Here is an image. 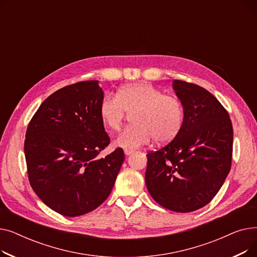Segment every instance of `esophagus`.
Wrapping results in <instances>:
<instances>
[{
    "mask_svg": "<svg viewBox=\"0 0 257 257\" xmlns=\"http://www.w3.org/2000/svg\"><path fill=\"white\" fill-rule=\"evenodd\" d=\"M124 152H125V154H126V155H130V154L133 152V150H130V149H125V150H124Z\"/></svg>",
    "mask_w": 257,
    "mask_h": 257,
    "instance_id": "obj_1",
    "label": "esophagus"
}]
</instances>
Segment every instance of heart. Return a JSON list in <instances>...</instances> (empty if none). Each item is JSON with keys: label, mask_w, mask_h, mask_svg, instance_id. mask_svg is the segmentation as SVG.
<instances>
[{"label": "heart", "mask_w": 257, "mask_h": 257, "mask_svg": "<svg viewBox=\"0 0 257 257\" xmlns=\"http://www.w3.org/2000/svg\"><path fill=\"white\" fill-rule=\"evenodd\" d=\"M127 113H133L134 125L121 131L114 145L130 150L153 139L157 144H168L178 137L184 124L181 101L148 82L127 84L115 96L105 94L99 104L102 124L110 131L120 129Z\"/></svg>", "instance_id": "heart-1"}]
</instances>
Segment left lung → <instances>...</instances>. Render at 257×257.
Instances as JSON below:
<instances>
[{
	"instance_id": "obj_1",
	"label": "left lung",
	"mask_w": 257,
	"mask_h": 257,
	"mask_svg": "<svg viewBox=\"0 0 257 257\" xmlns=\"http://www.w3.org/2000/svg\"><path fill=\"white\" fill-rule=\"evenodd\" d=\"M184 124L174 141L148 152L146 185L159 205L176 212L205 206L231 169L233 129L224 106L197 84L174 80Z\"/></svg>"
}]
</instances>
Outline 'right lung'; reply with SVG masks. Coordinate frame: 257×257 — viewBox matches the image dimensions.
<instances>
[{"label":"right lung","instance_id":"obj_1","mask_svg":"<svg viewBox=\"0 0 257 257\" xmlns=\"http://www.w3.org/2000/svg\"><path fill=\"white\" fill-rule=\"evenodd\" d=\"M99 81H80L48 97L26 131L25 156L35 194L54 211L78 217L109 196L125 154L121 148L98 159L109 145L99 115Z\"/></svg>","mask_w":257,"mask_h":257}]
</instances>
